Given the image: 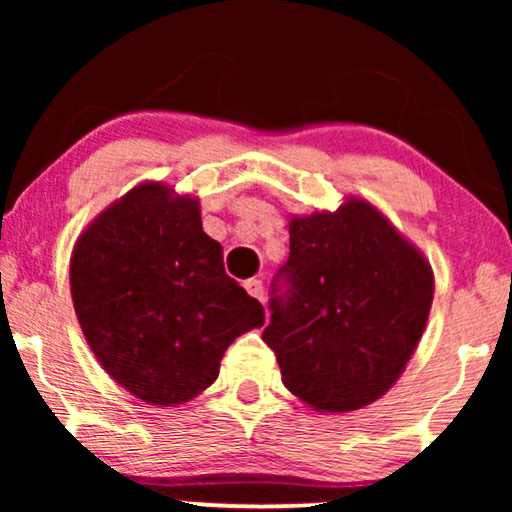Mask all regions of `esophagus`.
Segmentation results:
<instances>
[{
	"instance_id": "1",
	"label": "esophagus",
	"mask_w": 512,
	"mask_h": 512,
	"mask_svg": "<svg viewBox=\"0 0 512 512\" xmlns=\"http://www.w3.org/2000/svg\"><path fill=\"white\" fill-rule=\"evenodd\" d=\"M244 289H247L251 298L263 300V282H261V279H247V282H244Z\"/></svg>"
}]
</instances>
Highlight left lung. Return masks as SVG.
Here are the masks:
<instances>
[{"label": "left lung", "mask_w": 512, "mask_h": 512, "mask_svg": "<svg viewBox=\"0 0 512 512\" xmlns=\"http://www.w3.org/2000/svg\"><path fill=\"white\" fill-rule=\"evenodd\" d=\"M289 235L263 340L300 401L324 412L359 410L415 352L433 300L431 268L363 200L293 219Z\"/></svg>", "instance_id": "left-lung-1"}]
</instances>
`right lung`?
<instances>
[{"label": "right lung", "mask_w": 512, "mask_h": 512, "mask_svg": "<svg viewBox=\"0 0 512 512\" xmlns=\"http://www.w3.org/2000/svg\"><path fill=\"white\" fill-rule=\"evenodd\" d=\"M76 317L114 380L153 405L184 403L219 375L230 342L265 312L223 268L198 200L142 184L76 242Z\"/></svg>", "instance_id": "right-lung-1"}]
</instances>
